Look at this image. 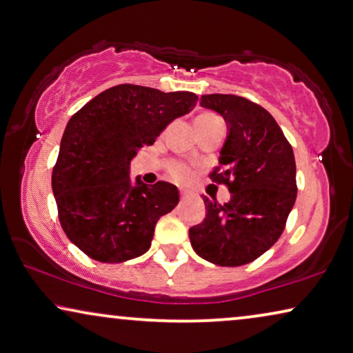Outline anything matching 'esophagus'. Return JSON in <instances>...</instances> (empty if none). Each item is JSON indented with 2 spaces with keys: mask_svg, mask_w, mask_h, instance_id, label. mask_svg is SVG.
Masks as SVG:
<instances>
[{
  "mask_svg": "<svg viewBox=\"0 0 353 353\" xmlns=\"http://www.w3.org/2000/svg\"><path fill=\"white\" fill-rule=\"evenodd\" d=\"M180 197H181V199H185V197H186V192H185V191H181V192H180Z\"/></svg>",
  "mask_w": 353,
  "mask_h": 353,
  "instance_id": "obj_1",
  "label": "esophagus"
}]
</instances>
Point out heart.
<instances>
[{
    "label": "heart",
    "mask_w": 353,
    "mask_h": 353,
    "mask_svg": "<svg viewBox=\"0 0 353 353\" xmlns=\"http://www.w3.org/2000/svg\"><path fill=\"white\" fill-rule=\"evenodd\" d=\"M214 119H219L218 116H214L212 113H205V114H201L196 119V127L205 125L208 122H212ZM167 170L170 173L172 178H175L176 181H188L189 178H191V168L186 167L185 164H181V162H170V164L167 165Z\"/></svg>",
    "instance_id": "obj_1"
}]
</instances>
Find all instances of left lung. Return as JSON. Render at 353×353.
Here are the masks:
<instances>
[{"label":"left lung","mask_w":353,"mask_h":353,"mask_svg":"<svg viewBox=\"0 0 353 353\" xmlns=\"http://www.w3.org/2000/svg\"><path fill=\"white\" fill-rule=\"evenodd\" d=\"M201 105L228 124L210 178L228 186L231 201L219 205L203 197L205 219L189 229V239L201 258L236 268L254 261L282 236L298 192L293 148L269 111L243 97L202 95Z\"/></svg>","instance_id":"left-lung-1"}]
</instances>
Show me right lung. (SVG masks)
<instances>
[{
  "label": "right lung",
  "mask_w": 353,
  "mask_h": 353,
  "mask_svg": "<svg viewBox=\"0 0 353 353\" xmlns=\"http://www.w3.org/2000/svg\"><path fill=\"white\" fill-rule=\"evenodd\" d=\"M192 92H162L135 84L106 89L66 124L52 191L71 242L100 263H124L146 253L156 223L176 207L167 181L132 185L130 161L173 119L197 103Z\"/></svg>",
  "instance_id": "obj_1"
}]
</instances>
